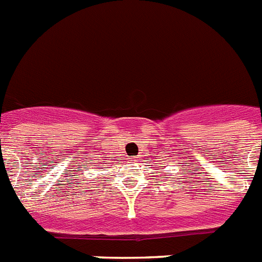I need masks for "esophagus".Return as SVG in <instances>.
<instances>
[{
  "instance_id": "1",
  "label": "esophagus",
  "mask_w": 262,
  "mask_h": 262,
  "mask_svg": "<svg viewBox=\"0 0 262 262\" xmlns=\"http://www.w3.org/2000/svg\"><path fill=\"white\" fill-rule=\"evenodd\" d=\"M133 162H138V159H136V158H134V159H133Z\"/></svg>"
}]
</instances>
